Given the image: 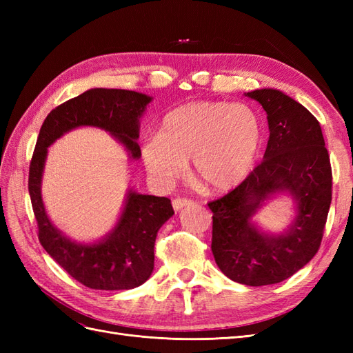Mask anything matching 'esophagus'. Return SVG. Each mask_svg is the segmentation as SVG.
Returning a JSON list of instances; mask_svg holds the SVG:
<instances>
[{
  "instance_id": "34e87169",
  "label": "esophagus",
  "mask_w": 353,
  "mask_h": 353,
  "mask_svg": "<svg viewBox=\"0 0 353 353\" xmlns=\"http://www.w3.org/2000/svg\"><path fill=\"white\" fill-rule=\"evenodd\" d=\"M190 205H194V201L191 199H185V197H178V199H174L172 200V206L175 210H181L185 206H190Z\"/></svg>"
}]
</instances>
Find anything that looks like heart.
I'll list each match as a JSON object with an SVG mask.
<instances>
[{
    "label": "heart",
    "instance_id": "1",
    "mask_svg": "<svg viewBox=\"0 0 353 353\" xmlns=\"http://www.w3.org/2000/svg\"><path fill=\"white\" fill-rule=\"evenodd\" d=\"M263 122L250 105L194 101L165 114L156 138L143 145L148 170L172 181L193 162L197 183L212 193L241 184L250 175L263 145Z\"/></svg>",
    "mask_w": 353,
    "mask_h": 353
}]
</instances>
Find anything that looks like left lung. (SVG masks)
Returning <instances> with one entry per match:
<instances>
[{"label": "left lung", "mask_w": 353, "mask_h": 353, "mask_svg": "<svg viewBox=\"0 0 353 353\" xmlns=\"http://www.w3.org/2000/svg\"><path fill=\"white\" fill-rule=\"evenodd\" d=\"M266 112L270 140L263 160L230 193L209 201L212 253L232 281L266 285L287 280L318 252L331 203L330 156L316 117L276 90L248 92ZM287 190L298 203L291 231L271 238L250 218L263 198Z\"/></svg>", "instance_id": "1"}]
</instances>
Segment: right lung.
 Instances as JSON below:
<instances>
[{
    "mask_svg": "<svg viewBox=\"0 0 353 353\" xmlns=\"http://www.w3.org/2000/svg\"><path fill=\"white\" fill-rule=\"evenodd\" d=\"M152 101L145 94L128 90L94 88L52 109L41 126L29 165V194L42 248L72 279L94 290H130L153 272L154 241L162 223L174 215L168 197L130 193L114 231L99 244L68 240L50 222L41 199V176L47 147L77 126L91 125L109 131L132 157H140L135 143L140 117Z\"/></svg>",
    "mask_w": 353,
    "mask_h": 353,
    "instance_id": "1",
    "label": "right lung"
}]
</instances>
